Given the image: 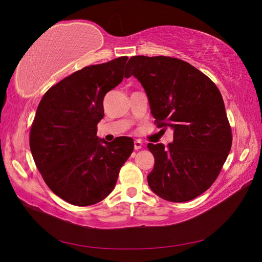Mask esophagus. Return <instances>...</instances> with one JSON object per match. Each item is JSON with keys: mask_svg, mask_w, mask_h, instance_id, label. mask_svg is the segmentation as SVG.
<instances>
[{"mask_svg": "<svg viewBox=\"0 0 262 262\" xmlns=\"http://www.w3.org/2000/svg\"><path fill=\"white\" fill-rule=\"evenodd\" d=\"M142 146H143V143H142L141 140H136V141H134V148H136V149H141Z\"/></svg>", "mask_w": 262, "mask_h": 262, "instance_id": "esophagus-1", "label": "esophagus"}]
</instances>
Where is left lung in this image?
Wrapping results in <instances>:
<instances>
[{
    "label": "left lung",
    "mask_w": 262,
    "mask_h": 262,
    "mask_svg": "<svg viewBox=\"0 0 262 262\" xmlns=\"http://www.w3.org/2000/svg\"><path fill=\"white\" fill-rule=\"evenodd\" d=\"M128 63L129 76L143 86L155 122L173 131L167 147L147 144L155 158L148 186L164 200H192L215 181L231 150L222 95L207 75L182 60L137 55Z\"/></svg>",
    "instance_id": "8db88e82"
}]
</instances>
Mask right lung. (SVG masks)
Segmentation results:
<instances>
[{
	"mask_svg": "<svg viewBox=\"0 0 262 262\" xmlns=\"http://www.w3.org/2000/svg\"><path fill=\"white\" fill-rule=\"evenodd\" d=\"M128 57L85 67L52 86L40 100L29 144L38 170L52 191L78 207L104 200L133 152V139L97 137L105 95L130 77Z\"/></svg>",
	"mask_w": 262,
	"mask_h": 262,
	"instance_id": "right-lung-1",
	"label": "right lung"
}]
</instances>
